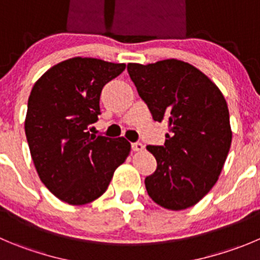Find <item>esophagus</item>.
<instances>
[{"instance_id":"34e87169","label":"esophagus","mask_w":260,"mask_h":260,"mask_svg":"<svg viewBox=\"0 0 260 260\" xmlns=\"http://www.w3.org/2000/svg\"><path fill=\"white\" fill-rule=\"evenodd\" d=\"M132 148H133V150H134V152H142V150L144 149V145H143L142 143L137 142V143H133Z\"/></svg>"}]
</instances>
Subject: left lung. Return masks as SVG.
I'll use <instances>...</instances> for the list:
<instances>
[{"mask_svg":"<svg viewBox=\"0 0 260 260\" xmlns=\"http://www.w3.org/2000/svg\"><path fill=\"white\" fill-rule=\"evenodd\" d=\"M128 75L153 120L167 121L163 145H148L157 170L145 179L158 206L181 211L195 206L218 180L231 147L226 100L207 75L184 61L128 63Z\"/></svg>","mask_w":260,"mask_h":260,"instance_id":"obj_1","label":"left lung"}]
</instances>
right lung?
Instances as JSON below:
<instances>
[{
  "label": "right lung",
  "mask_w": 260,
  "mask_h": 260,
  "mask_svg": "<svg viewBox=\"0 0 260 260\" xmlns=\"http://www.w3.org/2000/svg\"><path fill=\"white\" fill-rule=\"evenodd\" d=\"M125 68L98 58H69L46 71L30 91L25 135L31 159L47 189L71 206L100 198L132 149L123 137L88 132L101 113L103 86Z\"/></svg>",
  "instance_id": "add662e5"
}]
</instances>
